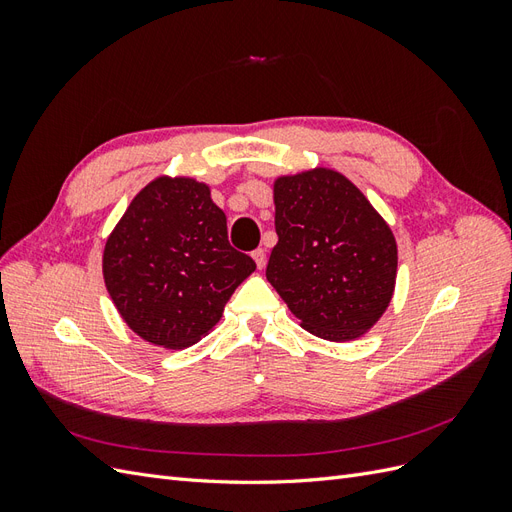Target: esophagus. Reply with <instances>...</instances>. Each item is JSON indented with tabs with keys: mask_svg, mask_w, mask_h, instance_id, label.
I'll use <instances>...</instances> for the list:
<instances>
[{
	"mask_svg": "<svg viewBox=\"0 0 512 512\" xmlns=\"http://www.w3.org/2000/svg\"><path fill=\"white\" fill-rule=\"evenodd\" d=\"M252 258H254V262H256V267L262 269V267H265V262H267V252L262 250V247H258V250L252 252Z\"/></svg>",
	"mask_w": 512,
	"mask_h": 512,
	"instance_id": "obj_1",
	"label": "esophagus"
}]
</instances>
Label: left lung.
Instances as JSON below:
<instances>
[{
	"mask_svg": "<svg viewBox=\"0 0 512 512\" xmlns=\"http://www.w3.org/2000/svg\"><path fill=\"white\" fill-rule=\"evenodd\" d=\"M275 232L267 280L309 333L346 342L389 307L395 237L344 175L316 168L277 179Z\"/></svg>",
	"mask_w": 512,
	"mask_h": 512,
	"instance_id": "obj_1",
	"label": "left lung"
}]
</instances>
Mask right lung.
<instances>
[{"mask_svg": "<svg viewBox=\"0 0 512 512\" xmlns=\"http://www.w3.org/2000/svg\"><path fill=\"white\" fill-rule=\"evenodd\" d=\"M102 269L134 333L164 348H188L222 318L256 262L228 243L226 215L205 183L160 177L123 213Z\"/></svg>", "mask_w": 512, "mask_h": 512, "instance_id": "add662e5", "label": "right lung"}]
</instances>
